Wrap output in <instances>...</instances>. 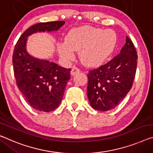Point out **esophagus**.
<instances>
[{"instance_id":"34e87169","label":"esophagus","mask_w":153,"mask_h":153,"mask_svg":"<svg viewBox=\"0 0 153 153\" xmlns=\"http://www.w3.org/2000/svg\"><path fill=\"white\" fill-rule=\"evenodd\" d=\"M79 69H77V67H73L71 71V76H74V75H76L77 73H79Z\"/></svg>"}]
</instances>
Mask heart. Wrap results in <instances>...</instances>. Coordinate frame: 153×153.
Listing matches in <instances>:
<instances>
[{
	"mask_svg": "<svg viewBox=\"0 0 153 153\" xmlns=\"http://www.w3.org/2000/svg\"><path fill=\"white\" fill-rule=\"evenodd\" d=\"M117 37L114 31L85 26L71 29L65 37V42L57 45L60 57L67 62L75 58L79 52L82 63L88 67L103 64L114 50Z\"/></svg>",
	"mask_w": 153,
	"mask_h": 153,
	"instance_id": "obj_1",
	"label": "heart"
}]
</instances>
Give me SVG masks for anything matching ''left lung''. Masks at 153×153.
Segmentation results:
<instances>
[{
    "instance_id": "8db88e82",
    "label": "left lung",
    "mask_w": 153,
    "mask_h": 153,
    "mask_svg": "<svg viewBox=\"0 0 153 153\" xmlns=\"http://www.w3.org/2000/svg\"><path fill=\"white\" fill-rule=\"evenodd\" d=\"M137 59L134 45L127 37L119 54L107 64L89 71L87 96L94 110H110L125 97L134 80Z\"/></svg>"
}]
</instances>
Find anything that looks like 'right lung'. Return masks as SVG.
<instances>
[{
    "mask_svg": "<svg viewBox=\"0 0 153 153\" xmlns=\"http://www.w3.org/2000/svg\"><path fill=\"white\" fill-rule=\"evenodd\" d=\"M65 21L36 24L20 36L13 54L16 84L29 105L35 110L49 112L59 107L71 69H65L46 59L35 58L28 52V37L37 33L57 31Z\"/></svg>",
    "mask_w": 153,
    "mask_h": 153,
    "instance_id": "1",
    "label": "right lung"
}]
</instances>
